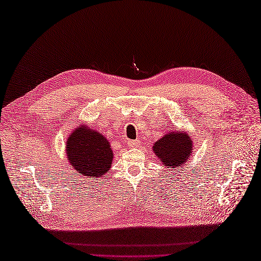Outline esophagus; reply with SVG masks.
I'll list each match as a JSON object with an SVG mask.
<instances>
[{"instance_id":"1","label":"esophagus","mask_w":261,"mask_h":261,"mask_svg":"<svg viewBox=\"0 0 261 261\" xmlns=\"http://www.w3.org/2000/svg\"><path fill=\"white\" fill-rule=\"evenodd\" d=\"M140 145V141L139 140H127L126 141V146L130 147V148H136Z\"/></svg>"}]
</instances>
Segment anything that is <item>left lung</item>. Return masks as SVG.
Masks as SVG:
<instances>
[{"instance_id":"obj_1","label":"left lung","mask_w":261,"mask_h":261,"mask_svg":"<svg viewBox=\"0 0 261 261\" xmlns=\"http://www.w3.org/2000/svg\"><path fill=\"white\" fill-rule=\"evenodd\" d=\"M193 147V139L187 131L171 130L153 143L152 151L164 167L178 169L191 159Z\"/></svg>"}]
</instances>
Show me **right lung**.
<instances>
[{"label": "right lung", "mask_w": 261, "mask_h": 261, "mask_svg": "<svg viewBox=\"0 0 261 261\" xmlns=\"http://www.w3.org/2000/svg\"><path fill=\"white\" fill-rule=\"evenodd\" d=\"M65 153L73 169L85 178L107 174L114 158L108 138L82 122L66 139Z\"/></svg>", "instance_id": "right-lung-1"}]
</instances>
